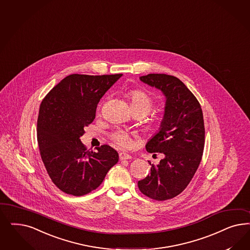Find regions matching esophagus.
I'll list each match as a JSON object with an SVG mask.
<instances>
[{"label":"esophagus","instance_id":"34e87169","mask_svg":"<svg viewBox=\"0 0 250 250\" xmlns=\"http://www.w3.org/2000/svg\"><path fill=\"white\" fill-rule=\"evenodd\" d=\"M130 158H131V156L129 155V153H124V152L120 153V159L121 160H128V159H130Z\"/></svg>","mask_w":250,"mask_h":250}]
</instances>
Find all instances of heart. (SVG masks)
Here are the masks:
<instances>
[{
	"label": "heart",
	"mask_w": 250,
	"mask_h": 250,
	"mask_svg": "<svg viewBox=\"0 0 250 250\" xmlns=\"http://www.w3.org/2000/svg\"><path fill=\"white\" fill-rule=\"evenodd\" d=\"M128 98L131 111L138 110L146 115L153 107V100L145 91L130 90L128 92ZM113 139L122 147H128L130 145V138L126 132L118 131L113 134Z\"/></svg>",
	"instance_id": "b5f03b06"
}]
</instances>
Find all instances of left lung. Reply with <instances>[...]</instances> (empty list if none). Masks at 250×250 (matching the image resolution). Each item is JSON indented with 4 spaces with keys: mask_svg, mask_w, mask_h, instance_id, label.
<instances>
[{
    "mask_svg": "<svg viewBox=\"0 0 250 250\" xmlns=\"http://www.w3.org/2000/svg\"><path fill=\"white\" fill-rule=\"evenodd\" d=\"M140 80L160 90L166 104L160 128L145 145L147 152L163 153L164 158L156 166L150 163L151 173L138 187L145 196L166 201L185 189L202 161L205 137L202 107L175 76L150 73Z\"/></svg>",
    "mask_w": 250,
    "mask_h": 250,
    "instance_id": "left-lung-1",
    "label": "left lung"
}]
</instances>
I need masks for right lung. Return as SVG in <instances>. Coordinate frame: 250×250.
Returning <instances> with one entry per match:
<instances>
[{
	"label": "right lung",
	"mask_w": 250,
	"mask_h": 250,
	"mask_svg": "<svg viewBox=\"0 0 250 250\" xmlns=\"http://www.w3.org/2000/svg\"><path fill=\"white\" fill-rule=\"evenodd\" d=\"M121 76L71 74L41 102L37 125L41 159L52 182L65 193L91 192L119 161V153L109 145L89 151L80 137L95 120L100 99Z\"/></svg>",
	"instance_id": "obj_1"
}]
</instances>
